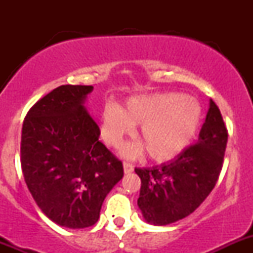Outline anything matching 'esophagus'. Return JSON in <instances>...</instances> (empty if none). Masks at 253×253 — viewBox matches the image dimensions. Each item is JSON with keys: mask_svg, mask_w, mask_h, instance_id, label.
<instances>
[{"mask_svg": "<svg viewBox=\"0 0 253 253\" xmlns=\"http://www.w3.org/2000/svg\"><path fill=\"white\" fill-rule=\"evenodd\" d=\"M133 171V165L129 163H124V172L125 174H131Z\"/></svg>", "mask_w": 253, "mask_h": 253, "instance_id": "esophagus-1", "label": "esophagus"}]
</instances>
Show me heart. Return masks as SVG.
Returning <instances> with one entry per match:
<instances>
[{
  "mask_svg": "<svg viewBox=\"0 0 253 253\" xmlns=\"http://www.w3.org/2000/svg\"><path fill=\"white\" fill-rule=\"evenodd\" d=\"M202 109L192 98L181 93L132 96L121 109L112 104L100 114V133L105 143L116 148L139 125L138 138L155 162L174 159L186 149L197 133ZM144 152L141 143H128L120 150L125 158Z\"/></svg>",
  "mask_w": 253,
  "mask_h": 253,
  "instance_id": "b5f03b06",
  "label": "heart"
}]
</instances>
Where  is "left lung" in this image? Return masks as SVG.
<instances>
[{
  "label": "left lung",
  "mask_w": 253,
  "mask_h": 253,
  "mask_svg": "<svg viewBox=\"0 0 253 253\" xmlns=\"http://www.w3.org/2000/svg\"><path fill=\"white\" fill-rule=\"evenodd\" d=\"M226 142L228 132L220 110L211 99L196 144L171 162L134 169L141 177L137 205L144 220L153 225H168L186 218L202 205L218 181Z\"/></svg>",
  "instance_id": "obj_1"
}]
</instances>
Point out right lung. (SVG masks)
I'll return each mask as SVG.
<instances>
[{
    "mask_svg": "<svg viewBox=\"0 0 253 253\" xmlns=\"http://www.w3.org/2000/svg\"><path fill=\"white\" fill-rule=\"evenodd\" d=\"M91 85H61L25 116L20 163L33 198L60 226L83 229L98 221L101 206L124 176L122 163L99 141L85 108Z\"/></svg>",
    "mask_w": 253,
    "mask_h": 253,
    "instance_id": "add662e5",
    "label": "right lung"
}]
</instances>
